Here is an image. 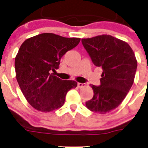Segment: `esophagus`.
Returning <instances> with one entry per match:
<instances>
[{
  "label": "esophagus",
  "mask_w": 148,
  "mask_h": 148,
  "mask_svg": "<svg viewBox=\"0 0 148 148\" xmlns=\"http://www.w3.org/2000/svg\"><path fill=\"white\" fill-rule=\"evenodd\" d=\"M86 86V84L84 83H78V87L79 88H84Z\"/></svg>",
  "instance_id": "34e87169"
}]
</instances>
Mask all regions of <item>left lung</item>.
Here are the masks:
<instances>
[{
  "instance_id": "left-lung-1",
  "label": "left lung",
  "mask_w": 148,
  "mask_h": 148,
  "mask_svg": "<svg viewBox=\"0 0 148 148\" xmlns=\"http://www.w3.org/2000/svg\"><path fill=\"white\" fill-rule=\"evenodd\" d=\"M82 43L94 64L103 71L100 86L92 85L94 96L86 106L91 111L106 114L120 105L133 84L136 57L127 43L110 35L82 38Z\"/></svg>"
}]
</instances>
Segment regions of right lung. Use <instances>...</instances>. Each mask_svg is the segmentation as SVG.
I'll return each instance as SVG.
<instances>
[{"label": "right lung", "mask_w": 148, "mask_h": 148, "mask_svg": "<svg viewBox=\"0 0 148 148\" xmlns=\"http://www.w3.org/2000/svg\"><path fill=\"white\" fill-rule=\"evenodd\" d=\"M80 40L44 33L21 44L15 59L16 79L27 102L36 110L49 112L60 108L67 92L77 87V82L56 77L55 69L62 56Z\"/></svg>", "instance_id": "add662e5"}]
</instances>
